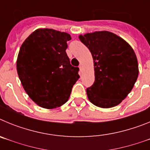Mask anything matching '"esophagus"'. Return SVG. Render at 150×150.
Instances as JSON below:
<instances>
[{
	"mask_svg": "<svg viewBox=\"0 0 150 150\" xmlns=\"http://www.w3.org/2000/svg\"><path fill=\"white\" fill-rule=\"evenodd\" d=\"M79 71H80V72H82V71H83V66H82V64H79Z\"/></svg>",
	"mask_w": 150,
	"mask_h": 150,
	"instance_id": "esophagus-1",
	"label": "esophagus"
}]
</instances>
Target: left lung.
Here are the masks:
<instances>
[{
    "label": "left lung",
    "instance_id": "8db88e82",
    "mask_svg": "<svg viewBox=\"0 0 150 150\" xmlns=\"http://www.w3.org/2000/svg\"><path fill=\"white\" fill-rule=\"evenodd\" d=\"M79 38L91 52L95 67V82L86 88L88 100L102 108L120 104L138 76L133 49L122 38L107 30L88 33Z\"/></svg>",
    "mask_w": 150,
    "mask_h": 150
}]
</instances>
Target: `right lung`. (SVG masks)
Instances as JSON below:
<instances>
[{"label":"right lung","mask_w":150,"mask_h":150,"mask_svg":"<svg viewBox=\"0 0 150 150\" xmlns=\"http://www.w3.org/2000/svg\"><path fill=\"white\" fill-rule=\"evenodd\" d=\"M67 33L49 28L34 30L24 41L16 68L24 89L36 104L53 109L65 104L79 78V67L66 53Z\"/></svg>","instance_id":"right-lung-1"}]
</instances>
